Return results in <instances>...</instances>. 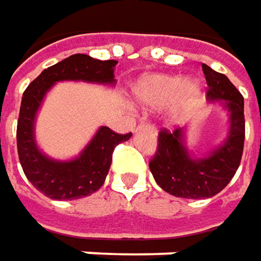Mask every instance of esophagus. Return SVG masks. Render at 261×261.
I'll use <instances>...</instances> for the list:
<instances>
[{
    "mask_svg": "<svg viewBox=\"0 0 261 261\" xmlns=\"http://www.w3.org/2000/svg\"><path fill=\"white\" fill-rule=\"evenodd\" d=\"M138 129H147V130H151V132H155V126L152 123H141L138 126Z\"/></svg>",
    "mask_w": 261,
    "mask_h": 261,
    "instance_id": "34e87169",
    "label": "esophagus"
}]
</instances>
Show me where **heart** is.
Returning a JSON list of instances; mask_svg holds the SVG:
<instances>
[{
  "label": "heart",
  "instance_id": "1",
  "mask_svg": "<svg viewBox=\"0 0 261 261\" xmlns=\"http://www.w3.org/2000/svg\"><path fill=\"white\" fill-rule=\"evenodd\" d=\"M200 94V88L194 82H184L180 77L169 74H148L138 81L134 88L137 101L148 109H155L170 99L172 111L189 107Z\"/></svg>",
  "mask_w": 261,
  "mask_h": 261
}]
</instances>
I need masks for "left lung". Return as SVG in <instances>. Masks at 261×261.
I'll return each mask as SVG.
<instances>
[{
  "label": "left lung",
  "mask_w": 261,
  "mask_h": 261,
  "mask_svg": "<svg viewBox=\"0 0 261 261\" xmlns=\"http://www.w3.org/2000/svg\"><path fill=\"white\" fill-rule=\"evenodd\" d=\"M207 97L223 99L230 111V130L226 142L202 160H192L182 144V129H160L157 150L150 170L162 188L182 198L201 200L219 194L233 177L241 163L245 119L244 97L223 73L202 64Z\"/></svg>",
  "instance_id": "left-lung-1"
}]
</instances>
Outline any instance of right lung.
<instances>
[{
    "mask_svg": "<svg viewBox=\"0 0 261 261\" xmlns=\"http://www.w3.org/2000/svg\"><path fill=\"white\" fill-rule=\"evenodd\" d=\"M114 60L92 59L74 54L51 66L33 79L23 92L17 120V152L29 182L53 200H77L102 187L109 173L114 148L127 141L132 132L117 134L102 126L85 151L72 162H54L41 154L33 141V119L45 92L59 81L114 82Z\"/></svg>",
    "mask_w": 261,
    "mask_h": 261,
    "instance_id": "add662e5",
    "label": "right lung"
}]
</instances>
